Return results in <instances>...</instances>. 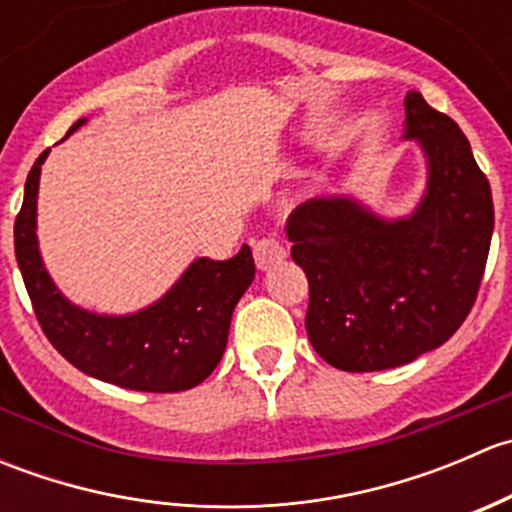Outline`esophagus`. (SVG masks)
<instances>
[{
	"mask_svg": "<svg viewBox=\"0 0 512 512\" xmlns=\"http://www.w3.org/2000/svg\"><path fill=\"white\" fill-rule=\"evenodd\" d=\"M287 257L285 245L277 237H262L255 242V262L260 270H270L272 265L282 262Z\"/></svg>",
	"mask_w": 512,
	"mask_h": 512,
	"instance_id": "1",
	"label": "esophagus"
}]
</instances>
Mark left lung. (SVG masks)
Listing matches in <instances>:
<instances>
[{"label": "left lung", "instance_id": "left-lung-1", "mask_svg": "<svg viewBox=\"0 0 512 512\" xmlns=\"http://www.w3.org/2000/svg\"><path fill=\"white\" fill-rule=\"evenodd\" d=\"M404 106V138H416L428 163L409 218L384 220L352 198L322 195L287 220L292 260L309 282V342L342 371L394 369L448 342L488 260L493 195L471 143L418 91Z\"/></svg>", "mask_w": 512, "mask_h": 512}]
</instances>
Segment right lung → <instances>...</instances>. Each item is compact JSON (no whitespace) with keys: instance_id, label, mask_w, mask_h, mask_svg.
I'll list each match as a JSON object with an SVG mask.
<instances>
[{"instance_id":"right-lung-1","label":"right lung","mask_w":512,"mask_h":512,"mask_svg":"<svg viewBox=\"0 0 512 512\" xmlns=\"http://www.w3.org/2000/svg\"><path fill=\"white\" fill-rule=\"evenodd\" d=\"M84 123L79 118L69 133ZM46 156L49 151L27 175L14 252L51 347L84 374L123 389L173 394L198 386L223 359L232 309L255 280L252 250L242 245L230 260L198 257L156 304L136 314L108 317L76 307L51 282L36 242V195Z\"/></svg>"}]
</instances>
